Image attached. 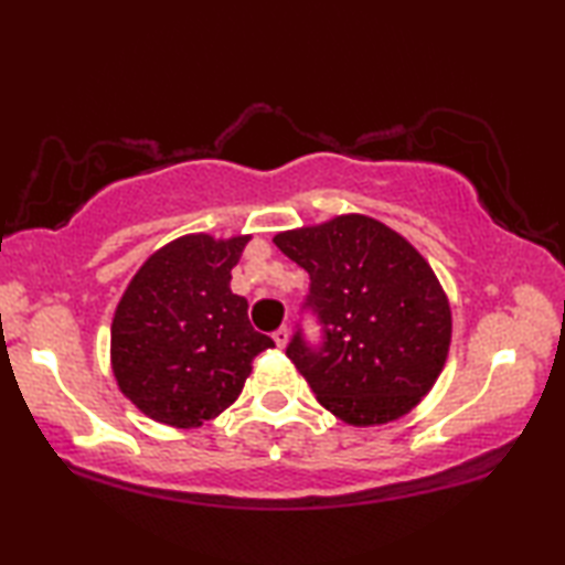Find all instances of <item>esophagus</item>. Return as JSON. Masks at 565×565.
Listing matches in <instances>:
<instances>
[{
    "instance_id": "esophagus-1",
    "label": "esophagus",
    "mask_w": 565,
    "mask_h": 565,
    "mask_svg": "<svg viewBox=\"0 0 565 565\" xmlns=\"http://www.w3.org/2000/svg\"><path fill=\"white\" fill-rule=\"evenodd\" d=\"M289 337H291V333H289V329H286V327L276 329V331H274V341H276V347L284 349L286 343H289Z\"/></svg>"
}]
</instances>
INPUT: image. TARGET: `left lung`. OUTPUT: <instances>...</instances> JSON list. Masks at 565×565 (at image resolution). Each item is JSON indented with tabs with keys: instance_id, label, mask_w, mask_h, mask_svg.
Segmentation results:
<instances>
[{
	"instance_id": "8db88e82",
	"label": "left lung",
	"mask_w": 565,
	"mask_h": 565,
	"mask_svg": "<svg viewBox=\"0 0 565 565\" xmlns=\"http://www.w3.org/2000/svg\"><path fill=\"white\" fill-rule=\"evenodd\" d=\"M274 244L311 276L306 306L327 331L286 349L319 404L351 426H381L414 411L441 376L451 303L431 264L394 228L366 214L289 228Z\"/></svg>"
}]
</instances>
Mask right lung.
Returning a JSON list of instances; mask_svg holds the SVG:
<instances>
[{"label":"right lung","mask_w":565,"mask_h":565,"mask_svg":"<svg viewBox=\"0 0 565 565\" xmlns=\"http://www.w3.org/2000/svg\"><path fill=\"white\" fill-rule=\"evenodd\" d=\"M248 234H186L131 276L111 321V371L141 414L199 428L238 398L252 361L274 341L248 321L232 269Z\"/></svg>","instance_id":"right-lung-1"}]
</instances>
